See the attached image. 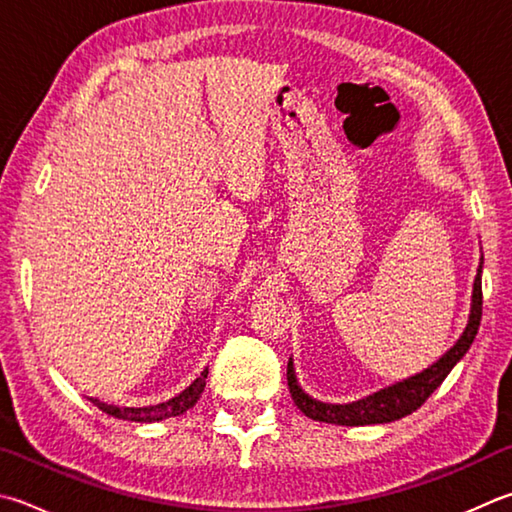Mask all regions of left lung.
<instances>
[{
	"label": "left lung",
	"mask_w": 512,
	"mask_h": 512,
	"mask_svg": "<svg viewBox=\"0 0 512 512\" xmlns=\"http://www.w3.org/2000/svg\"><path fill=\"white\" fill-rule=\"evenodd\" d=\"M481 273H483V255L479 259V268L475 275V284H472V302H470V315L468 324L459 340L443 353V356L432 362L430 367H425L418 374L398 380V383L389 385L385 389H378V392L369 394L365 398H358V401L351 403H324L318 401L304 392L300 387V380L295 376V365L293 358H288V369H286V380L288 389H291L293 403L300 407L313 421L322 423H333V425H347V427H358V425H376V423H392L403 418L407 414L416 412L430 394L439 387L445 376L450 374L452 367L466 356L475 336L479 331L481 322Z\"/></svg>",
	"instance_id": "left-lung-1"
}]
</instances>
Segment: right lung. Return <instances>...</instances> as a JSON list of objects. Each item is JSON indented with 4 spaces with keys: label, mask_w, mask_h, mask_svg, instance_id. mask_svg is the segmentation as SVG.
<instances>
[{
    "label": "right lung",
    "mask_w": 512,
    "mask_h": 512,
    "mask_svg": "<svg viewBox=\"0 0 512 512\" xmlns=\"http://www.w3.org/2000/svg\"><path fill=\"white\" fill-rule=\"evenodd\" d=\"M206 378H208V367L201 371V376L194 380L190 387H185L181 394H176L170 401H163L159 405H147V407H118V405H109L100 398H89L98 410H102L114 418H123V421H134V423H156L163 421V418H172L179 416L183 412H188L190 407L197 405V401L203 394V387H206Z\"/></svg>",
    "instance_id": "right-lung-1"
}]
</instances>
